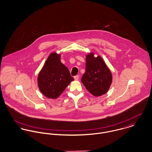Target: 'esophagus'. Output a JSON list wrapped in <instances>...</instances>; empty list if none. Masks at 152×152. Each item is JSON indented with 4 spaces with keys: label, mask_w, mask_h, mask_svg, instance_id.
Masks as SVG:
<instances>
[{
    "label": "esophagus",
    "mask_w": 152,
    "mask_h": 152,
    "mask_svg": "<svg viewBox=\"0 0 152 152\" xmlns=\"http://www.w3.org/2000/svg\"><path fill=\"white\" fill-rule=\"evenodd\" d=\"M74 78L75 80H79V75H75L74 77Z\"/></svg>",
    "instance_id": "34e87169"
}]
</instances>
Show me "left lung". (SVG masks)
Masks as SVG:
<instances>
[{"instance_id": "obj_1", "label": "left lung", "mask_w": 152, "mask_h": 152, "mask_svg": "<svg viewBox=\"0 0 152 152\" xmlns=\"http://www.w3.org/2000/svg\"><path fill=\"white\" fill-rule=\"evenodd\" d=\"M86 69L81 81L87 90L95 96L105 94L112 83V77L101 57H94L93 53L87 55Z\"/></svg>"}]
</instances>
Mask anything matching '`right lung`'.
<instances>
[{
  "mask_svg": "<svg viewBox=\"0 0 152 152\" xmlns=\"http://www.w3.org/2000/svg\"><path fill=\"white\" fill-rule=\"evenodd\" d=\"M74 80L68 68L60 61V55L51 53L38 76V86L46 97L58 98Z\"/></svg>",
  "mask_w": 152,
  "mask_h": 152,
  "instance_id": "obj_1",
  "label": "right lung"
}]
</instances>
